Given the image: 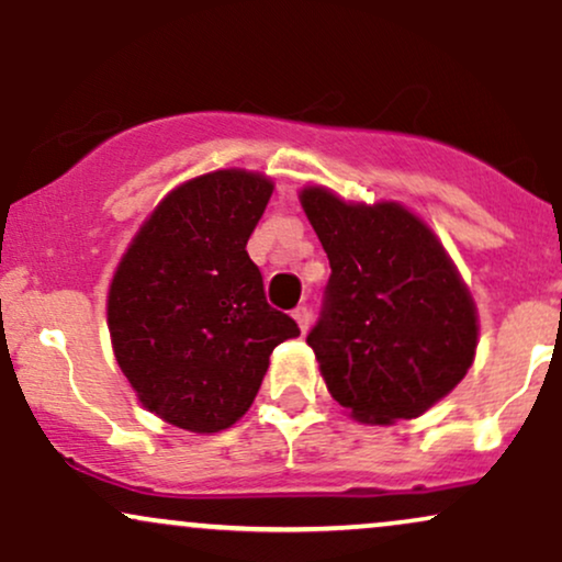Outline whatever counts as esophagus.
Wrapping results in <instances>:
<instances>
[{"mask_svg":"<svg viewBox=\"0 0 562 562\" xmlns=\"http://www.w3.org/2000/svg\"><path fill=\"white\" fill-rule=\"evenodd\" d=\"M293 317H295V322H299L301 333H306L308 325H312V308H308V306H299V308H295V312H293Z\"/></svg>","mask_w":562,"mask_h":562,"instance_id":"esophagus-1","label":"esophagus"}]
</instances>
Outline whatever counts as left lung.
I'll return each instance as SVG.
<instances>
[{"label": "left lung", "instance_id": "1", "mask_svg": "<svg viewBox=\"0 0 562 562\" xmlns=\"http://www.w3.org/2000/svg\"><path fill=\"white\" fill-rule=\"evenodd\" d=\"M301 205L330 259L306 344L357 420H412L465 378L475 306L441 243L398 203L351 205L322 187Z\"/></svg>", "mask_w": 562, "mask_h": 562}]
</instances>
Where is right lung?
<instances>
[{
  "instance_id": "add662e5",
  "label": "right lung",
  "mask_w": 562,
  "mask_h": 562,
  "mask_svg": "<svg viewBox=\"0 0 562 562\" xmlns=\"http://www.w3.org/2000/svg\"><path fill=\"white\" fill-rule=\"evenodd\" d=\"M272 198L259 173H205L169 192L128 245L108 295L119 367L139 402L192 434H216L248 412L269 353L295 338L267 303L250 232Z\"/></svg>"
}]
</instances>
